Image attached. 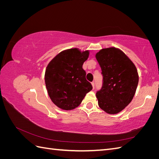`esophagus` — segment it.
Segmentation results:
<instances>
[{
	"mask_svg": "<svg viewBox=\"0 0 159 159\" xmlns=\"http://www.w3.org/2000/svg\"><path fill=\"white\" fill-rule=\"evenodd\" d=\"M91 85H92V87L94 89V88H95V83L94 82H91Z\"/></svg>",
	"mask_w": 159,
	"mask_h": 159,
	"instance_id": "34e87169",
	"label": "esophagus"
}]
</instances>
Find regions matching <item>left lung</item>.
<instances>
[{"label": "left lung", "mask_w": 159, "mask_h": 159, "mask_svg": "<svg viewBox=\"0 0 159 159\" xmlns=\"http://www.w3.org/2000/svg\"><path fill=\"white\" fill-rule=\"evenodd\" d=\"M95 57L102 68L103 87L96 93L99 107L109 114L121 112L131 103L139 83L136 66L115 47L99 50Z\"/></svg>", "instance_id": "obj_1"}]
</instances>
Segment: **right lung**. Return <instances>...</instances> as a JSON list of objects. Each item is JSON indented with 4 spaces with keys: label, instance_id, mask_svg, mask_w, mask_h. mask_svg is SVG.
<instances>
[{
    "label": "right lung",
    "instance_id": "right-lung-1",
    "mask_svg": "<svg viewBox=\"0 0 159 159\" xmlns=\"http://www.w3.org/2000/svg\"><path fill=\"white\" fill-rule=\"evenodd\" d=\"M89 54V50L81 52L77 48L66 50L48 64L45 84L50 98L57 107L67 111L74 109L92 89L82 68Z\"/></svg>",
    "mask_w": 159,
    "mask_h": 159
}]
</instances>
